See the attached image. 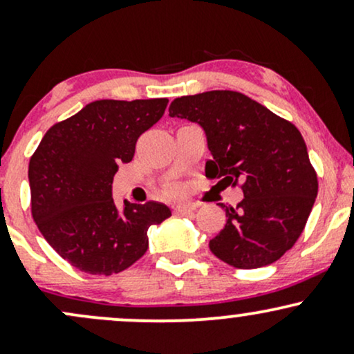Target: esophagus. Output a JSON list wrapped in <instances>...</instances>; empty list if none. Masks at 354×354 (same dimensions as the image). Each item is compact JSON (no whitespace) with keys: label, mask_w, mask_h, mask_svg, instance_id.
<instances>
[{"label":"esophagus","mask_w":354,"mask_h":354,"mask_svg":"<svg viewBox=\"0 0 354 354\" xmlns=\"http://www.w3.org/2000/svg\"><path fill=\"white\" fill-rule=\"evenodd\" d=\"M194 209H196V205H193V203H180V205L174 206V211L178 214H188Z\"/></svg>","instance_id":"esophagus-1"}]
</instances>
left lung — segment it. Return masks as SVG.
<instances>
[{
    "label": "left lung",
    "mask_w": 354,
    "mask_h": 354,
    "mask_svg": "<svg viewBox=\"0 0 354 354\" xmlns=\"http://www.w3.org/2000/svg\"><path fill=\"white\" fill-rule=\"evenodd\" d=\"M169 116L205 131L213 156L206 161V178L228 185L245 180V198L236 209L219 205L226 225L209 241L211 253L241 270L281 258L303 233L318 194V178L298 128L226 89L176 98Z\"/></svg>",
    "instance_id": "8db88e82"
}]
</instances>
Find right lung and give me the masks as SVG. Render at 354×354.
<instances>
[{
	"label": "right lung",
	"instance_id": "add662e5",
	"mask_svg": "<svg viewBox=\"0 0 354 354\" xmlns=\"http://www.w3.org/2000/svg\"><path fill=\"white\" fill-rule=\"evenodd\" d=\"M168 100H98L51 126L30 160L31 213L61 258L109 276L148 251L149 226L171 209L161 203L113 200V178L135 156L136 141L163 116Z\"/></svg>",
	"mask_w": 354,
	"mask_h": 354
}]
</instances>
